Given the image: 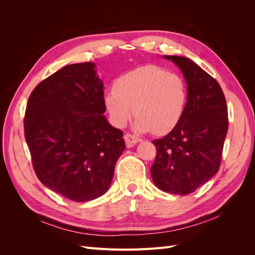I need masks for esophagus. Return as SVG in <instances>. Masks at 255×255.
I'll list each match as a JSON object with an SVG mask.
<instances>
[{
	"label": "esophagus",
	"mask_w": 255,
	"mask_h": 255,
	"mask_svg": "<svg viewBox=\"0 0 255 255\" xmlns=\"http://www.w3.org/2000/svg\"><path fill=\"white\" fill-rule=\"evenodd\" d=\"M123 138H125L126 143H127V145L128 146V148H130V146H133V145H135L136 143H138V142L140 141L139 138L136 137L135 135L128 134V133H127L125 136H123Z\"/></svg>",
	"instance_id": "esophagus-1"
}]
</instances>
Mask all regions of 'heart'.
<instances>
[{
	"label": "heart",
	"instance_id": "1",
	"mask_svg": "<svg viewBox=\"0 0 255 255\" xmlns=\"http://www.w3.org/2000/svg\"><path fill=\"white\" fill-rule=\"evenodd\" d=\"M186 101L187 88L182 76L155 65L123 74L116 81L114 91L104 97L115 127L125 128L134 110L135 128L155 135L167 134L179 125Z\"/></svg>",
	"mask_w": 255,
	"mask_h": 255
}]
</instances>
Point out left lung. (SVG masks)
I'll use <instances>...</instances> for the list:
<instances>
[{"instance_id": "8db88e82", "label": "left lung", "mask_w": 255, "mask_h": 255, "mask_svg": "<svg viewBox=\"0 0 255 255\" xmlns=\"http://www.w3.org/2000/svg\"><path fill=\"white\" fill-rule=\"evenodd\" d=\"M179 67L187 84L184 114L170 133L153 140L156 157L151 167L155 186L188 195L218 172L228 132V109L220 85L191 59L164 55Z\"/></svg>"}]
</instances>
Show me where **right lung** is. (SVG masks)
<instances>
[{
  "mask_svg": "<svg viewBox=\"0 0 255 255\" xmlns=\"http://www.w3.org/2000/svg\"><path fill=\"white\" fill-rule=\"evenodd\" d=\"M96 64L68 65L42 81L26 105L24 134L34 170L49 189L75 202L109 190L126 149L104 113Z\"/></svg>",
  "mask_w": 255,
  "mask_h": 255,
  "instance_id": "right-lung-1",
  "label": "right lung"
}]
</instances>
